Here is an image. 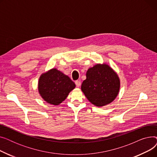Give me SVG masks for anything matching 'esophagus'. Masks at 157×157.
Instances as JSON below:
<instances>
[{"instance_id": "1", "label": "esophagus", "mask_w": 157, "mask_h": 157, "mask_svg": "<svg viewBox=\"0 0 157 157\" xmlns=\"http://www.w3.org/2000/svg\"><path fill=\"white\" fill-rule=\"evenodd\" d=\"M75 84H76V85L77 87H79L80 85H81V81L77 80V81H75Z\"/></svg>"}]
</instances>
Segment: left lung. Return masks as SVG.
Returning a JSON list of instances; mask_svg holds the SVG:
<instances>
[{"label": "left lung", "mask_w": 157, "mask_h": 157, "mask_svg": "<svg viewBox=\"0 0 157 157\" xmlns=\"http://www.w3.org/2000/svg\"><path fill=\"white\" fill-rule=\"evenodd\" d=\"M81 90L92 104L102 107L112 102L117 97L120 81L117 72L108 65L98 63L89 68Z\"/></svg>", "instance_id": "obj_1"}]
</instances>
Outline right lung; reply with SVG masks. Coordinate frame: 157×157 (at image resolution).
<instances>
[{
    "instance_id": "right-lung-1",
    "label": "right lung",
    "mask_w": 157,
    "mask_h": 157,
    "mask_svg": "<svg viewBox=\"0 0 157 157\" xmlns=\"http://www.w3.org/2000/svg\"><path fill=\"white\" fill-rule=\"evenodd\" d=\"M75 87L69 76L55 68L41 74L38 83L41 97L46 102L56 105L62 103Z\"/></svg>"
}]
</instances>
